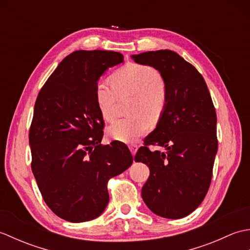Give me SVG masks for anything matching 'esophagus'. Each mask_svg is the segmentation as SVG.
<instances>
[{
  "mask_svg": "<svg viewBox=\"0 0 250 250\" xmlns=\"http://www.w3.org/2000/svg\"><path fill=\"white\" fill-rule=\"evenodd\" d=\"M129 148H130V150H131V152H132V155L135 156V153H136L137 149H139V146H137V145H130Z\"/></svg>",
  "mask_w": 250,
  "mask_h": 250,
  "instance_id": "1",
  "label": "esophagus"
}]
</instances>
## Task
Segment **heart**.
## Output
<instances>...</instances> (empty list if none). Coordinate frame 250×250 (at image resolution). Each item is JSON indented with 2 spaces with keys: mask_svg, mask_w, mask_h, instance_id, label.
<instances>
[{
  "mask_svg": "<svg viewBox=\"0 0 250 250\" xmlns=\"http://www.w3.org/2000/svg\"><path fill=\"white\" fill-rule=\"evenodd\" d=\"M113 86L99 82L94 97L101 116L105 121H113L116 117V102L118 95L134 94L130 106L133 116L118 119L108 128L114 140L132 143L146 134L150 129V121L161 118L167 105V95L160 83V75L155 68L139 63H129L110 77Z\"/></svg>",
  "mask_w": 250,
  "mask_h": 250,
  "instance_id": "obj_1",
  "label": "heart"
}]
</instances>
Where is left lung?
Returning a JSON list of instances; mask_svg holds the SVG:
<instances>
[{"label":"left lung","mask_w":250,"mask_h":250,"mask_svg":"<svg viewBox=\"0 0 250 250\" xmlns=\"http://www.w3.org/2000/svg\"><path fill=\"white\" fill-rule=\"evenodd\" d=\"M131 58L160 73L167 95L163 115L134 158L150 171L142 198L153 214L184 218L204 200L213 175L218 149L213 101L204 78L177 52L147 51ZM147 145L166 151L150 152Z\"/></svg>","instance_id":"8db88e82"}]
</instances>
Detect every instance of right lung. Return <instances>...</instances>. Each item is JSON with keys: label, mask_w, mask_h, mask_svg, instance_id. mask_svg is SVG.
<instances>
[{"label": "right lung", "mask_w": 250, "mask_h": 250, "mask_svg": "<svg viewBox=\"0 0 250 250\" xmlns=\"http://www.w3.org/2000/svg\"><path fill=\"white\" fill-rule=\"evenodd\" d=\"M122 62L120 52L74 51L37 95L29 133L32 172L46 204L66 221L102 214L107 182L133 162L124 143L101 145L104 120L94 97L100 77Z\"/></svg>", "instance_id": "right-lung-1"}]
</instances>
